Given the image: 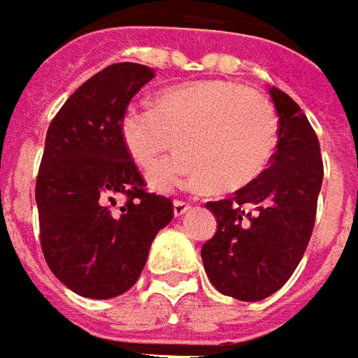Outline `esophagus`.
<instances>
[{
    "label": "esophagus",
    "mask_w": 358,
    "mask_h": 358,
    "mask_svg": "<svg viewBox=\"0 0 358 358\" xmlns=\"http://www.w3.org/2000/svg\"><path fill=\"white\" fill-rule=\"evenodd\" d=\"M188 210H190V203L182 202V200H174V216L176 217L184 216Z\"/></svg>",
    "instance_id": "34e87169"
}]
</instances>
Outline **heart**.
Segmentation results:
<instances>
[{
	"instance_id": "obj_1",
	"label": "heart",
	"mask_w": 358,
	"mask_h": 358,
	"mask_svg": "<svg viewBox=\"0 0 358 358\" xmlns=\"http://www.w3.org/2000/svg\"><path fill=\"white\" fill-rule=\"evenodd\" d=\"M130 158L150 168L176 142L182 150L150 172V186L234 192L257 178L278 146V118L255 91L234 80H192L158 93L155 106L132 103L120 117Z\"/></svg>"
}]
</instances>
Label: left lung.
Wrapping results in <instances>:
<instances>
[{
	"instance_id": "1",
	"label": "left lung",
	"mask_w": 358,
	"mask_h": 358,
	"mask_svg": "<svg viewBox=\"0 0 358 358\" xmlns=\"http://www.w3.org/2000/svg\"><path fill=\"white\" fill-rule=\"evenodd\" d=\"M279 117L269 168L226 200L208 202L217 229L202 245L203 269L220 293L259 301L285 285L311 240L323 158L313 127L289 94L269 89Z\"/></svg>"
}]
</instances>
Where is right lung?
Returning <instances> with one entry per match:
<instances>
[{"label": "right lung", "mask_w": 358, "mask_h": 358, "mask_svg": "<svg viewBox=\"0 0 358 358\" xmlns=\"http://www.w3.org/2000/svg\"><path fill=\"white\" fill-rule=\"evenodd\" d=\"M150 79L146 65H108L69 96L47 130L35 184L41 250L55 278L89 299L129 291L174 217L170 198L146 192L120 138L124 108Z\"/></svg>", "instance_id": "add662e5"}]
</instances>
